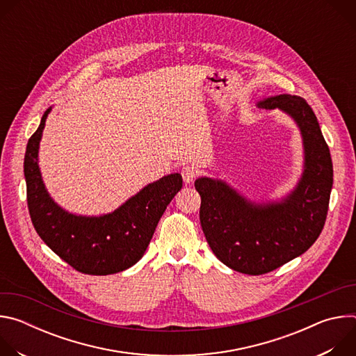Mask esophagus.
Returning a JSON list of instances; mask_svg holds the SVG:
<instances>
[{"instance_id": "1", "label": "esophagus", "mask_w": 356, "mask_h": 356, "mask_svg": "<svg viewBox=\"0 0 356 356\" xmlns=\"http://www.w3.org/2000/svg\"><path fill=\"white\" fill-rule=\"evenodd\" d=\"M197 175H198V169L193 165H187L181 169V177H183L184 183H191Z\"/></svg>"}]
</instances>
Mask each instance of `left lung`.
<instances>
[{"label": "left lung", "instance_id": "obj_1", "mask_svg": "<svg viewBox=\"0 0 356 356\" xmlns=\"http://www.w3.org/2000/svg\"><path fill=\"white\" fill-rule=\"evenodd\" d=\"M280 108L298 124L306 169L297 188L279 204L253 206L225 183L201 177L200 222L214 255L245 275H265L306 252L320 236L332 188V161L313 108L302 97L282 94L258 104Z\"/></svg>", "mask_w": 356, "mask_h": 356}]
</instances>
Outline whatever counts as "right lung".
Listing matches in <instances>:
<instances>
[{"label":"right lung","mask_w":356,"mask_h":356,"mask_svg":"<svg viewBox=\"0 0 356 356\" xmlns=\"http://www.w3.org/2000/svg\"><path fill=\"white\" fill-rule=\"evenodd\" d=\"M49 111L29 138L24 161L33 228L59 258L80 273L104 276L122 272L143 257L161 217L183 186L181 176L169 175L146 186L113 214L91 218L67 214L46 193L36 162Z\"/></svg>","instance_id":"add662e5"}]
</instances>
